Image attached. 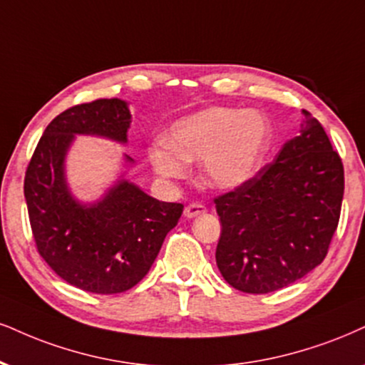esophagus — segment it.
<instances>
[{"label": "esophagus", "instance_id": "obj_1", "mask_svg": "<svg viewBox=\"0 0 365 365\" xmlns=\"http://www.w3.org/2000/svg\"><path fill=\"white\" fill-rule=\"evenodd\" d=\"M203 213H206V206H203V205L192 203L184 208V217H186L187 220L200 217V215H203Z\"/></svg>", "mask_w": 365, "mask_h": 365}]
</instances>
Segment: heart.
I'll return each mask as SVG.
<instances>
[{"mask_svg": "<svg viewBox=\"0 0 365 365\" xmlns=\"http://www.w3.org/2000/svg\"><path fill=\"white\" fill-rule=\"evenodd\" d=\"M168 142L148 147V162L162 178L186 174V162H200L210 187L232 191L259 173L272 142V128L257 110L213 106L170 125Z\"/></svg>", "mask_w": 365, "mask_h": 365, "instance_id": "heart-1", "label": "heart"}]
</instances>
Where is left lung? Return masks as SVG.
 Segmentation results:
<instances>
[{
  "instance_id": "1",
  "label": "left lung",
  "mask_w": 365,
  "mask_h": 365,
  "mask_svg": "<svg viewBox=\"0 0 365 365\" xmlns=\"http://www.w3.org/2000/svg\"><path fill=\"white\" fill-rule=\"evenodd\" d=\"M344 200V165L308 111L298 137L244 186L215 200L217 265L250 294L287 287L325 259Z\"/></svg>"
}]
</instances>
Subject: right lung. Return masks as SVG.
Segmentation results:
<instances>
[{
	"mask_svg": "<svg viewBox=\"0 0 365 365\" xmlns=\"http://www.w3.org/2000/svg\"><path fill=\"white\" fill-rule=\"evenodd\" d=\"M132 123L128 103L96 100L56 116L40 138L25 174V200L38 254L52 271L79 289L123 292L140 282L178 225L184 206L148 196L127 179L135 160L100 200L81 201L71 191L66 159L76 135L127 145Z\"/></svg>",
	"mask_w": 365,
	"mask_h": 365,
	"instance_id": "right-lung-1",
	"label": "right lung"
}]
</instances>
